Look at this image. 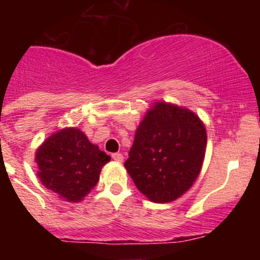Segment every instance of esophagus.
<instances>
[{"instance_id": "34e87169", "label": "esophagus", "mask_w": 260, "mask_h": 260, "mask_svg": "<svg viewBox=\"0 0 260 260\" xmlns=\"http://www.w3.org/2000/svg\"><path fill=\"white\" fill-rule=\"evenodd\" d=\"M112 158H113L115 162H123V159H124L122 153H113L112 154Z\"/></svg>"}]
</instances>
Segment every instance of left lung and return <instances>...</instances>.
Returning <instances> with one entry per match:
<instances>
[{
    "instance_id": "8db88e82",
    "label": "left lung",
    "mask_w": 260,
    "mask_h": 260,
    "mask_svg": "<svg viewBox=\"0 0 260 260\" xmlns=\"http://www.w3.org/2000/svg\"><path fill=\"white\" fill-rule=\"evenodd\" d=\"M205 124L192 111L154 102L136 129L124 167L152 203L177 200L195 183L205 158Z\"/></svg>"
}]
</instances>
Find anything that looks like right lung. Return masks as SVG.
<instances>
[{"label": "right lung", "mask_w": 260, "mask_h": 260, "mask_svg": "<svg viewBox=\"0 0 260 260\" xmlns=\"http://www.w3.org/2000/svg\"><path fill=\"white\" fill-rule=\"evenodd\" d=\"M111 161L77 127L52 133L36 149L38 176L59 199L80 203L98 183L102 167Z\"/></svg>", "instance_id": "right-lung-1"}]
</instances>
